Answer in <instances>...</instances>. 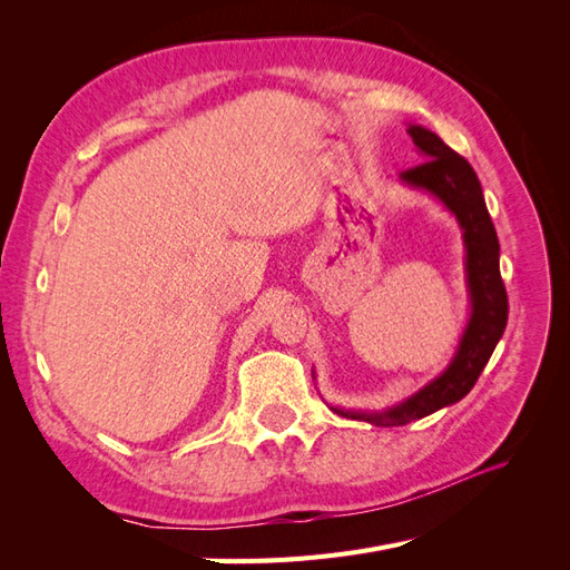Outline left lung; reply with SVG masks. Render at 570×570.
<instances>
[{
  "instance_id": "8db88e82",
  "label": "left lung",
  "mask_w": 570,
  "mask_h": 570,
  "mask_svg": "<svg viewBox=\"0 0 570 570\" xmlns=\"http://www.w3.org/2000/svg\"><path fill=\"white\" fill-rule=\"evenodd\" d=\"M406 132L421 149L425 161L402 170V180L440 197L446 209L454 212L463 228L465 249H469V264L465 266H469L473 316L465 327L452 366L421 392L409 396L404 404L383 413L335 409L340 416L387 428L419 421L446 404L463 400L478 383L482 368L488 366L509 318L507 287L502 273H499V239L473 166L450 145H444L435 132L421 126H411Z\"/></svg>"
}]
</instances>
